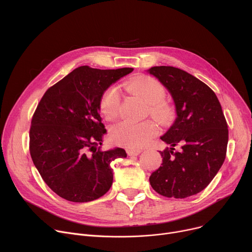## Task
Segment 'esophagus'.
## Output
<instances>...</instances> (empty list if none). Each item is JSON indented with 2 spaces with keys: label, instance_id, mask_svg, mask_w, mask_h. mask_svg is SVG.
Masks as SVG:
<instances>
[{
  "label": "esophagus",
  "instance_id": "1",
  "mask_svg": "<svg viewBox=\"0 0 252 252\" xmlns=\"http://www.w3.org/2000/svg\"><path fill=\"white\" fill-rule=\"evenodd\" d=\"M126 153H127V155H128V156H137V155H139V154L141 153V150H133V149H128V150L126 151Z\"/></svg>",
  "mask_w": 252,
  "mask_h": 252
}]
</instances>
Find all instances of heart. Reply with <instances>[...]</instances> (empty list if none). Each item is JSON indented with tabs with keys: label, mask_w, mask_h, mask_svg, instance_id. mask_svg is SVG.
<instances>
[{
	"label": "heart",
	"mask_w": 252,
	"mask_h": 252,
	"mask_svg": "<svg viewBox=\"0 0 252 252\" xmlns=\"http://www.w3.org/2000/svg\"><path fill=\"white\" fill-rule=\"evenodd\" d=\"M125 88L139 96L148 103L150 113L160 121H166L170 116L169 105L163 100L165 97V88L151 76H137L125 83ZM121 94L117 88L111 86L106 89L100 98V110L102 114L112 121L119 115L121 110ZM157 133V126L152 121H144L134 124L123 122L114 126L111 129V139L117 144L129 149H140L151 141Z\"/></svg>",
	"instance_id": "obj_1"
}]
</instances>
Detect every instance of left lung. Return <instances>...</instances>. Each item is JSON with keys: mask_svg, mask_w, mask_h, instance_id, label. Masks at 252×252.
<instances>
[{"mask_svg": "<svg viewBox=\"0 0 252 252\" xmlns=\"http://www.w3.org/2000/svg\"><path fill=\"white\" fill-rule=\"evenodd\" d=\"M149 72L169 91L178 115L161 137L169 147L159 151L161 166L149 181L158 194L186 198L205 189L222 165L229 140L227 121L215 92L200 79L173 66H154Z\"/></svg>", "mask_w": 252, "mask_h": 252, "instance_id": "left-lung-1", "label": "left lung"}]
</instances>
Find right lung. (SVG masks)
<instances>
[{"label":"right lung","mask_w":252,"mask_h":252,"mask_svg":"<svg viewBox=\"0 0 252 252\" xmlns=\"http://www.w3.org/2000/svg\"><path fill=\"white\" fill-rule=\"evenodd\" d=\"M131 71L81 66L50 87L38 102L30 129L31 156L45 183L64 199L89 202L110 189V163L126 153L100 149L106 129L99 103L106 89Z\"/></svg>","instance_id":"obj_1"}]
</instances>
